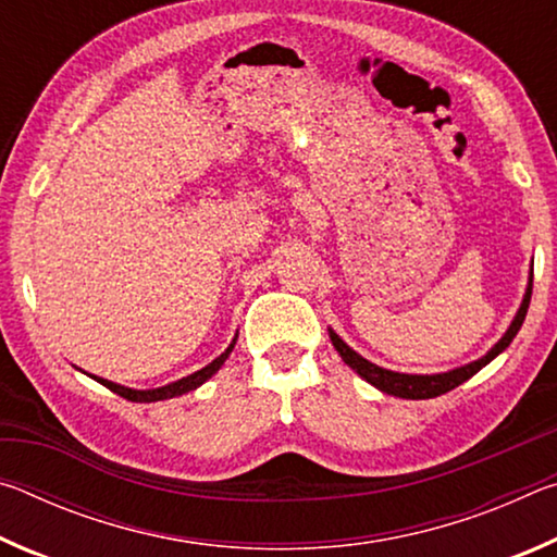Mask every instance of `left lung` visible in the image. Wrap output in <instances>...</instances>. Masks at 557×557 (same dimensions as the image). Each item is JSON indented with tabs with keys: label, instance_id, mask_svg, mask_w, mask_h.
<instances>
[{
	"label": "left lung",
	"instance_id": "left-lung-1",
	"mask_svg": "<svg viewBox=\"0 0 557 557\" xmlns=\"http://www.w3.org/2000/svg\"><path fill=\"white\" fill-rule=\"evenodd\" d=\"M531 292H533V270L528 275V285H525V295L521 299V307L513 317V322L508 324L506 334L498 338V342L488 348V351L476 358V361H469L465 366H457V369L445 371V373H400V371H388L383 366L371 363L369 358H363L361 354H356L351 346H348L342 336H338L332 326H329V338H332L334 348L338 351V356L344 358V363L348 369H354L366 383H371L373 388H379L381 393L395 395V398H405V400H425V398H437V395L447 393L451 388H457L465 381H469L471 375L479 373L484 369L486 363H492L498 354H504L508 344L513 342V336L521 329L528 305H531Z\"/></svg>",
	"mask_w": 557,
	"mask_h": 557
}]
</instances>
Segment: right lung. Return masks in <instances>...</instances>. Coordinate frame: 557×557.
<instances>
[{"instance_id": "obj_1", "label": "right lung", "mask_w": 557, "mask_h": 557, "mask_svg": "<svg viewBox=\"0 0 557 557\" xmlns=\"http://www.w3.org/2000/svg\"><path fill=\"white\" fill-rule=\"evenodd\" d=\"M235 342H238V334H235L231 346L225 348V351H223L219 358H213V361H211L209 366H203L201 371L186 375V379H178V381H174V383H166V385H162V388L135 391V388H127V385H120V383H112V381H108V379H100V375H90V379L98 381L100 385H106V388H110L112 393H117V395H122V398H127V400H132V403H157V400L176 398V395H184V393H188V391H196V388H199V385H203L206 381H209L213 373H219L221 366L225 363V358L231 356Z\"/></svg>"}]
</instances>
